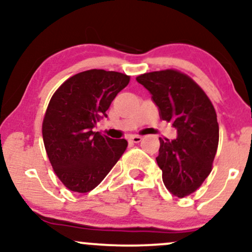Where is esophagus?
Instances as JSON below:
<instances>
[{
  "mask_svg": "<svg viewBox=\"0 0 252 252\" xmlns=\"http://www.w3.org/2000/svg\"><path fill=\"white\" fill-rule=\"evenodd\" d=\"M142 141V136H137V135H134V136H130L129 137V142L130 143H138Z\"/></svg>",
  "mask_w": 252,
  "mask_h": 252,
  "instance_id": "obj_1",
  "label": "esophagus"
}]
</instances>
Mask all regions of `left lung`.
I'll list each match as a JSON object with an SVG mask.
<instances>
[{
  "mask_svg": "<svg viewBox=\"0 0 252 252\" xmlns=\"http://www.w3.org/2000/svg\"><path fill=\"white\" fill-rule=\"evenodd\" d=\"M152 94L160 117L172 123L175 140H160L156 158L170 193L184 198L200 187L212 169L219 126L212 103L186 74L174 70L150 72L136 78Z\"/></svg>",
  "mask_w": 252,
  "mask_h": 252,
  "instance_id": "1",
  "label": "left lung"
}]
</instances>
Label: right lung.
<instances>
[{"label":"right lung","instance_id":"obj_1","mask_svg":"<svg viewBox=\"0 0 252 252\" xmlns=\"http://www.w3.org/2000/svg\"><path fill=\"white\" fill-rule=\"evenodd\" d=\"M130 77L115 71L89 70L68 78L51 98L42 123V137L54 172L70 190L90 192L108 175L126 149L94 131L108 117L106 110Z\"/></svg>","mask_w":252,"mask_h":252}]
</instances>
